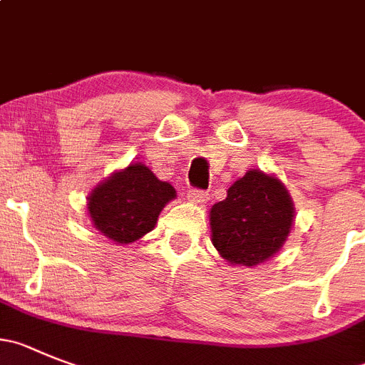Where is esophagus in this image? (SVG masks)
<instances>
[{
	"mask_svg": "<svg viewBox=\"0 0 365 365\" xmlns=\"http://www.w3.org/2000/svg\"><path fill=\"white\" fill-rule=\"evenodd\" d=\"M187 198H189V202L203 205V203H207V200H209V192L202 189H190L189 192H187Z\"/></svg>",
	"mask_w": 365,
	"mask_h": 365,
	"instance_id": "1",
	"label": "esophagus"
}]
</instances>
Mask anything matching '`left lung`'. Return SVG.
Segmentation results:
<instances>
[{"mask_svg": "<svg viewBox=\"0 0 365 365\" xmlns=\"http://www.w3.org/2000/svg\"><path fill=\"white\" fill-rule=\"evenodd\" d=\"M294 205L274 176L248 171L210 209L212 243L232 264L254 267L277 254L290 234Z\"/></svg>", "mask_w": 365, "mask_h": 365, "instance_id": "8db88e82", "label": "left lung"}]
</instances>
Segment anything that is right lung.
<instances>
[{"label":"right lung","instance_id":"1","mask_svg":"<svg viewBox=\"0 0 365 365\" xmlns=\"http://www.w3.org/2000/svg\"><path fill=\"white\" fill-rule=\"evenodd\" d=\"M176 196L144 163H131L102 182L88 198L95 229L117 243H133L155 229L160 210Z\"/></svg>","mask_w":365,"mask_h":365}]
</instances>
